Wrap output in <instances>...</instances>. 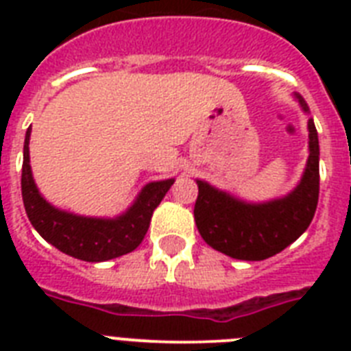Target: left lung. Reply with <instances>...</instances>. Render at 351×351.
Returning a JSON list of instances; mask_svg holds the SVG:
<instances>
[{
  "instance_id": "8db88e82",
  "label": "left lung",
  "mask_w": 351,
  "mask_h": 351,
  "mask_svg": "<svg viewBox=\"0 0 351 351\" xmlns=\"http://www.w3.org/2000/svg\"><path fill=\"white\" fill-rule=\"evenodd\" d=\"M302 111L308 106L295 95ZM310 156L299 186L286 197L250 204L197 180L195 222L198 233L213 250L239 261H264L277 255L299 239L313 220L319 202V136L313 120H308Z\"/></svg>"
}]
</instances>
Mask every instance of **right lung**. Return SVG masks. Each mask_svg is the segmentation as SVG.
<instances>
[{
	"label": "right lung",
	"mask_w": 351,
	"mask_h": 351,
	"mask_svg": "<svg viewBox=\"0 0 351 351\" xmlns=\"http://www.w3.org/2000/svg\"><path fill=\"white\" fill-rule=\"evenodd\" d=\"M29 140L30 127L25 134L21 195L34 230L65 255L85 262L111 261L136 250L147 233L153 211L158 208L175 178L147 184L131 208L117 219L80 217L54 208L40 195L30 171Z\"/></svg>",
	"instance_id": "right-lung-1"
}]
</instances>
